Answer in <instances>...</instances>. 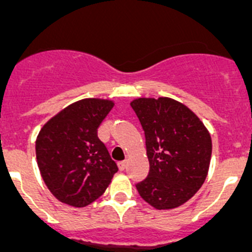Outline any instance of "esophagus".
Masks as SVG:
<instances>
[{
    "label": "esophagus",
    "instance_id": "1",
    "mask_svg": "<svg viewBox=\"0 0 252 252\" xmlns=\"http://www.w3.org/2000/svg\"><path fill=\"white\" fill-rule=\"evenodd\" d=\"M126 160H122V162L118 163V168L121 169V171H124V169H126Z\"/></svg>",
    "mask_w": 252,
    "mask_h": 252
}]
</instances>
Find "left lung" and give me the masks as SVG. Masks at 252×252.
<instances>
[{
  "mask_svg": "<svg viewBox=\"0 0 252 252\" xmlns=\"http://www.w3.org/2000/svg\"><path fill=\"white\" fill-rule=\"evenodd\" d=\"M146 134L149 174L137 185L147 203L172 210L202 187L210 168V131L188 106L171 98H138L130 103Z\"/></svg>",
  "mask_w": 252,
  "mask_h": 252,
  "instance_id": "left-lung-1",
  "label": "left lung"
}]
</instances>
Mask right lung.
<instances>
[{
    "label": "right lung",
    "mask_w": 252,
    "mask_h": 252,
    "mask_svg": "<svg viewBox=\"0 0 252 252\" xmlns=\"http://www.w3.org/2000/svg\"><path fill=\"white\" fill-rule=\"evenodd\" d=\"M114 101L87 98L45 123L36 138V159L45 185L60 202L87 207L105 192L118 167L98 138Z\"/></svg>",
    "instance_id": "add662e5"
}]
</instances>
